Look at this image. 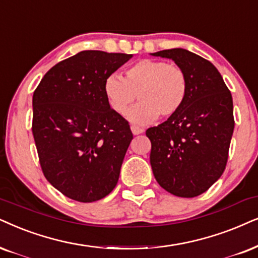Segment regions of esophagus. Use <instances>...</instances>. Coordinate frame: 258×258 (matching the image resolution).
I'll return each mask as SVG.
<instances>
[{
	"instance_id": "1",
	"label": "esophagus",
	"mask_w": 258,
	"mask_h": 258,
	"mask_svg": "<svg viewBox=\"0 0 258 258\" xmlns=\"http://www.w3.org/2000/svg\"><path fill=\"white\" fill-rule=\"evenodd\" d=\"M131 131H132L133 135H140V133H143V132H144V130H143V128H140L139 126L132 125V126H131Z\"/></svg>"
}]
</instances>
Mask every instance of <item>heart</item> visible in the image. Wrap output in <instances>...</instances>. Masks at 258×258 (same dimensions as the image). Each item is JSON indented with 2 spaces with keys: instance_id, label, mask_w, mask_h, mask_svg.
Masks as SVG:
<instances>
[{
  "instance_id": "heart-1",
  "label": "heart",
  "mask_w": 258,
  "mask_h": 258,
  "mask_svg": "<svg viewBox=\"0 0 258 258\" xmlns=\"http://www.w3.org/2000/svg\"><path fill=\"white\" fill-rule=\"evenodd\" d=\"M105 94L110 108L119 115H125L138 96L140 102L130 110L128 119L145 125L158 115L170 118L182 108L188 95V77L176 64L142 59L127 68L125 78L107 77Z\"/></svg>"
}]
</instances>
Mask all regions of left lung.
<instances>
[{"mask_svg":"<svg viewBox=\"0 0 258 258\" xmlns=\"http://www.w3.org/2000/svg\"><path fill=\"white\" fill-rule=\"evenodd\" d=\"M152 56L170 58L188 77V95L175 115L146 130L150 163L163 189L181 198L207 190L223 175L234 128L229 88L210 60L183 48Z\"/></svg>","mask_w":258,"mask_h":258,"instance_id":"8db88e82","label":"left lung"}]
</instances>
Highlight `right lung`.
<instances>
[{"mask_svg":"<svg viewBox=\"0 0 258 258\" xmlns=\"http://www.w3.org/2000/svg\"><path fill=\"white\" fill-rule=\"evenodd\" d=\"M131 57L82 51L52 67L34 90L32 132L41 170L73 200H100L118 183L133 135L110 108L105 82Z\"/></svg>","mask_w":258,"mask_h":258,"instance_id":"obj_1","label":"right lung"}]
</instances>
